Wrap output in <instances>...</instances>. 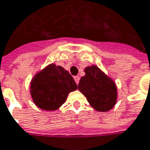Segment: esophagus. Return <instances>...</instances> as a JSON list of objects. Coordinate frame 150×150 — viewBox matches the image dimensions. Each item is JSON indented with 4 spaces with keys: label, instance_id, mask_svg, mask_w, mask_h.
Segmentation results:
<instances>
[{
    "label": "esophagus",
    "instance_id": "34e87169",
    "mask_svg": "<svg viewBox=\"0 0 150 150\" xmlns=\"http://www.w3.org/2000/svg\"><path fill=\"white\" fill-rule=\"evenodd\" d=\"M74 79H75V81L76 82V84L78 85V84H79V81H80V77L77 75V76H75V77H74Z\"/></svg>",
    "mask_w": 150,
    "mask_h": 150
}]
</instances>
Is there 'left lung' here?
<instances>
[{"label": "left lung", "mask_w": 150, "mask_h": 150, "mask_svg": "<svg viewBox=\"0 0 150 150\" xmlns=\"http://www.w3.org/2000/svg\"><path fill=\"white\" fill-rule=\"evenodd\" d=\"M85 73L79 82V91L96 111L106 112L112 110L117 101V87L112 78L95 64L86 67Z\"/></svg>", "instance_id": "1"}]
</instances>
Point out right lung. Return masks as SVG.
I'll return each mask as SVG.
<instances>
[{
  "instance_id": "obj_1",
  "label": "right lung",
  "mask_w": 150,
  "mask_h": 150,
  "mask_svg": "<svg viewBox=\"0 0 150 150\" xmlns=\"http://www.w3.org/2000/svg\"><path fill=\"white\" fill-rule=\"evenodd\" d=\"M78 89L66 69L49 64L38 71L30 82V94L33 103L44 111H55L65 102L69 93Z\"/></svg>"
}]
</instances>
